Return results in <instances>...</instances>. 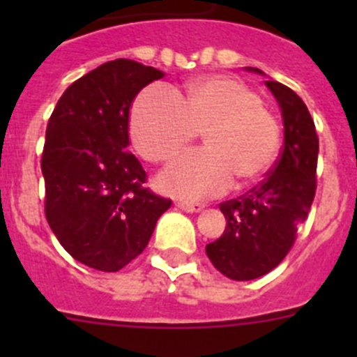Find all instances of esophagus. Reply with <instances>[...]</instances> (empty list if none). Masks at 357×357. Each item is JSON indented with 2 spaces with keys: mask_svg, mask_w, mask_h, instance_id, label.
<instances>
[{
  "mask_svg": "<svg viewBox=\"0 0 357 357\" xmlns=\"http://www.w3.org/2000/svg\"><path fill=\"white\" fill-rule=\"evenodd\" d=\"M176 207L184 211V213H200L204 209V204H198V202H176Z\"/></svg>",
  "mask_w": 357,
  "mask_h": 357,
  "instance_id": "obj_1",
  "label": "esophagus"
}]
</instances>
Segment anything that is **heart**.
I'll return each instance as SVG.
<instances>
[{
    "label": "heart",
    "instance_id": "obj_1",
    "mask_svg": "<svg viewBox=\"0 0 357 357\" xmlns=\"http://www.w3.org/2000/svg\"><path fill=\"white\" fill-rule=\"evenodd\" d=\"M202 134L206 148L189 153L160 176L182 198L222 195L230 182L254 184L272 168L280 123L259 94L230 77L191 80L173 100L162 91L139 94L130 112V137L144 160L169 164Z\"/></svg>",
    "mask_w": 357,
    "mask_h": 357
}]
</instances>
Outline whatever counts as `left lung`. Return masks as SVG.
<instances>
[{"mask_svg": "<svg viewBox=\"0 0 357 357\" xmlns=\"http://www.w3.org/2000/svg\"><path fill=\"white\" fill-rule=\"evenodd\" d=\"M266 85L282 110L284 146L263 182L220 204L227 227L206 247L214 268L232 280L257 279L284 259L317 191L318 135L313 118L295 91L275 80Z\"/></svg>", "mask_w": 357, "mask_h": 357, "instance_id": "obj_1", "label": "left lung"}]
</instances>
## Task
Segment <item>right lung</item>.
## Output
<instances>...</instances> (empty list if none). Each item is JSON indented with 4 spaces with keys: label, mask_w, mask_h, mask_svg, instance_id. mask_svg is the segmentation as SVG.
<instances>
[{
    "label": "right lung",
    "mask_w": 357,
    "mask_h": 357,
    "mask_svg": "<svg viewBox=\"0 0 357 357\" xmlns=\"http://www.w3.org/2000/svg\"><path fill=\"white\" fill-rule=\"evenodd\" d=\"M164 73L116 59L73 82L46 127L40 169L44 213L66 252L85 266L118 272L146 248L169 198L144 185L128 151V116L143 87Z\"/></svg>",
    "instance_id": "1"
}]
</instances>
